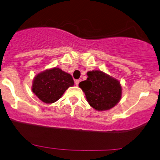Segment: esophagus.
Masks as SVG:
<instances>
[{
	"label": "esophagus",
	"instance_id": "esophagus-1",
	"mask_svg": "<svg viewBox=\"0 0 160 160\" xmlns=\"http://www.w3.org/2000/svg\"><path fill=\"white\" fill-rule=\"evenodd\" d=\"M79 83H80V80H75V85L76 86H78Z\"/></svg>",
	"mask_w": 160,
	"mask_h": 160
}]
</instances>
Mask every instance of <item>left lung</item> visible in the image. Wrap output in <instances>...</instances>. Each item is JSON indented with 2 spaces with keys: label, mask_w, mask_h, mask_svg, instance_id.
I'll return each instance as SVG.
<instances>
[{
  "label": "left lung",
  "mask_w": 160,
  "mask_h": 160,
  "mask_svg": "<svg viewBox=\"0 0 160 160\" xmlns=\"http://www.w3.org/2000/svg\"><path fill=\"white\" fill-rule=\"evenodd\" d=\"M86 80L79 87L84 92L86 99L94 110H109L120 102L122 97L120 82L101 70L87 72Z\"/></svg>",
  "instance_id": "8db88e82"
}]
</instances>
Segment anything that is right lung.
Returning a JSON list of instances; mask_svg holds the SVG:
<instances>
[{
    "instance_id": "right-lung-1",
    "label": "right lung",
    "mask_w": 160,
    "mask_h": 160,
    "mask_svg": "<svg viewBox=\"0 0 160 160\" xmlns=\"http://www.w3.org/2000/svg\"><path fill=\"white\" fill-rule=\"evenodd\" d=\"M74 84L73 77L59 67L47 69L38 73L32 83L33 93L45 103L58 101L70 87Z\"/></svg>"
}]
</instances>
